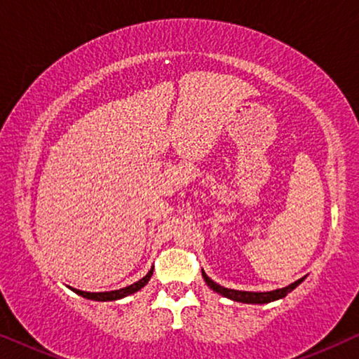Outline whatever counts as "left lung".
<instances>
[{
	"mask_svg": "<svg viewBox=\"0 0 359 359\" xmlns=\"http://www.w3.org/2000/svg\"><path fill=\"white\" fill-rule=\"evenodd\" d=\"M203 278L204 281L208 283V286L212 289V291L222 294L224 297H229L232 299V301H237V302H245V304H266V302H271V301H276V299H281L284 296H287V292H291L292 289H296L299 284L304 281V278L297 279L296 283L289 284V286L283 287V289H276V291H269V292H248V291H235V289H227V287H222L220 284L214 283L212 279L205 276V273L203 271Z\"/></svg>",
	"mask_w": 359,
	"mask_h": 359,
	"instance_id": "1",
	"label": "left lung"
}]
</instances>
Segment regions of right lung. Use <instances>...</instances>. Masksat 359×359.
I'll return each instance as SVG.
<instances>
[{"mask_svg": "<svg viewBox=\"0 0 359 359\" xmlns=\"http://www.w3.org/2000/svg\"><path fill=\"white\" fill-rule=\"evenodd\" d=\"M151 274H154V269H150V271L147 273V276L142 278L140 281L130 284V286H127V287L117 289V291H109V292H86V291H80V289H73V291H75L76 294H80V296H83V297H86V299H93V301H117V299H122V297L129 296V294H134V292H137V291H140V289L144 287L145 284L150 281Z\"/></svg>", "mask_w": 359, "mask_h": 359, "instance_id": "obj_1", "label": "right lung"}]
</instances>
